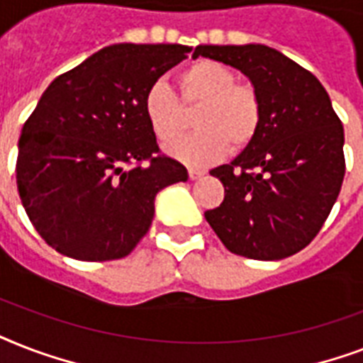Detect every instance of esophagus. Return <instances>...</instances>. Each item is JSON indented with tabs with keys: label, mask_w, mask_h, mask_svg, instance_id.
Here are the masks:
<instances>
[{
	"label": "esophagus",
	"mask_w": 363,
	"mask_h": 363,
	"mask_svg": "<svg viewBox=\"0 0 363 363\" xmlns=\"http://www.w3.org/2000/svg\"><path fill=\"white\" fill-rule=\"evenodd\" d=\"M205 173L201 169H194V167H190V169H188V177H190V179H192V181H198L199 177H203Z\"/></svg>",
	"instance_id": "1"
}]
</instances>
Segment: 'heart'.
Returning a JSON list of instances; mask_svg holds the SVG:
<instances>
[{"instance_id":"b5f03b06","label":"heart","mask_w":363,"mask_h":363,"mask_svg":"<svg viewBox=\"0 0 363 363\" xmlns=\"http://www.w3.org/2000/svg\"><path fill=\"white\" fill-rule=\"evenodd\" d=\"M181 101L162 81L143 96V115L160 143L184 130L186 111L195 109L196 131L169 143L165 150L188 165H207L228 152H241L256 141L264 122V101L258 88L238 81L230 65L201 58L177 75Z\"/></svg>"}]
</instances>
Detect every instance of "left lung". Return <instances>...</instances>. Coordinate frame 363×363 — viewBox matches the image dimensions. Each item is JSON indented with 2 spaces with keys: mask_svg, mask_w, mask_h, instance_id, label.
<instances>
[{
  "mask_svg": "<svg viewBox=\"0 0 363 363\" xmlns=\"http://www.w3.org/2000/svg\"><path fill=\"white\" fill-rule=\"evenodd\" d=\"M194 58L216 60L250 79L264 101L256 141L211 175L224 201L205 218L224 247L252 259H282L324 226L345 177V131L311 71L265 45H199Z\"/></svg>",
  "mask_w": 363,
  "mask_h": 363,
  "instance_id": "obj_1",
  "label": "left lung"
}]
</instances>
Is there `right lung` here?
Instances as JSON below:
<instances>
[{"instance_id":"add662e5","label":"right lung","mask_w":363,"mask_h":363,"mask_svg":"<svg viewBox=\"0 0 363 363\" xmlns=\"http://www.w3.org/2000/svg\"><path fill=\"white\" fill-rule=\"evenodd\" d=\"M190 50L111 45L45 90L20 133L16 184L33 228L60 254L124 258L152 224L156 194L188 179L160 154L143 96Z\"/></svg>"}]
</instances>
